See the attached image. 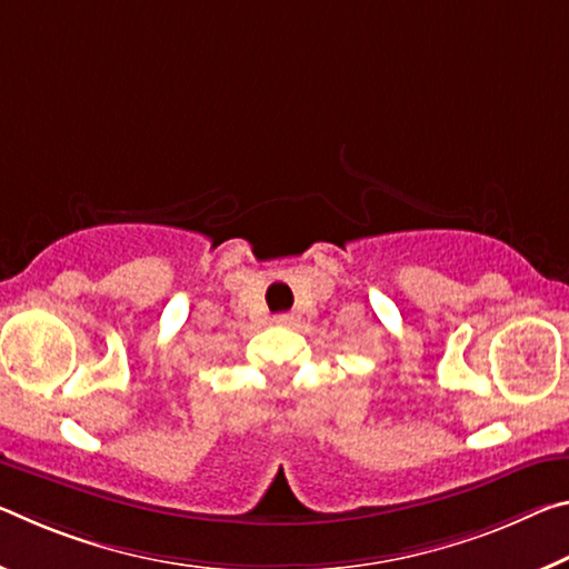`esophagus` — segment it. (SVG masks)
<instances>
[{
  "label": "esophagus",
  "instance_id": "esophagus-1",
  "mask_svg": "<svg viewBox=\"0 0 569 569\" xmlns=\"http://www.w3.org/2000/svg\"><path fill=\"white\" fill-rule=\"evenodd\" d=\"M273 321L278 323V327H293V323L299 321V317H296V313H276Z\"/></svg>",
  "mask_w": 569,
  "mask_h": 569
}]
</instances>
